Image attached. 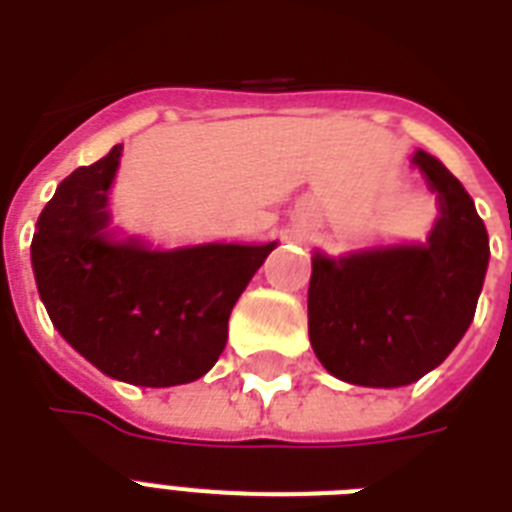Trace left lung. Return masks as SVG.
<instances>
[{"label":"left lung","instance_id":"obj_1","mask_svg":"<svg viewBox=\"0 0 512 512\" xmlns=\"http://www.w3.org/2000/svg\"><path fill=\"white\" fill-rule=\"evenodd\" d=\"M412 164L441 207L428 244L313 255V353L350 385L401 388L436 369L468 332L484 289L489 233L470 193L436 156L417 151Z\"/></svg>","mask_w":512,"mask_h":512}]
</instances>
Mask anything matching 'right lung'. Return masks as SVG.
Masks as SVG:
<instances>
[{
	"instance_id": "obj_1",
	"label": "right lung",
	"mask_w": 512,
	"mask_h": 512,
	"mask_svg": "<svg viewBox=\"0 0 512 512\" xmlns=\"http://www.w3.org/2000/svg\"><path fill=\"white\" fill-rule=\"evenodd\" d=\"M122 146L58 185L36 220L31 265L63 340L114 380L170 388L204 377L228 340V316L271 244L156 252L111 239L108 188Z\"/></svg>"
}]
</instances>
